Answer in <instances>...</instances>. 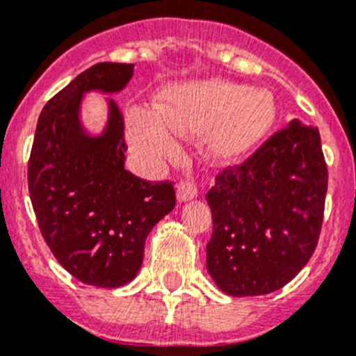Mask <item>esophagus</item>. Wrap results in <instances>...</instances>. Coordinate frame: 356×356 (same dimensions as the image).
<instances>
[{
  "label": "esophagus",
  "instance_id": "34e87169",
  "mask_svg": "<svg viewBox=\"0 0 356 356\" xmlns=\"http://www.w3.org/2000/svg\"><path fill=\"white\" fill-rule=\"evenodd\" d=\"M176 195H178V201L180 202L192 201V199L197 197V188H195V185L191 184V181H181V184L178 185Z\"/></svg>",
  "mask_w": 356,
  "mask_h": 356
}]
</instances>
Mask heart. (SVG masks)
I'll list each match as a JSON object with an SVG mask.
<instances>
[{
    "mask_svg": "<svg viewBox=\"0 0 356 356\" xmlns=\"http://www.w3.org/2000/svg\"><path fill=\"white\" fill-rule=\"evenodd\" d=\"M125 120L131 148L154 169L178 154V133L204 131L209 152L220 159L245 154L274 125L276 103L267 90L215 80L178 87L159 108L133 106Z\"/></svg>",
    "mask_w": 356,
    "mask_h": 356,
    "instance_id": "1",
    "label": "heart"
}]
</instances>
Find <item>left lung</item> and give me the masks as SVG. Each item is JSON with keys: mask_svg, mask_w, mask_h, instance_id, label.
Segmentation results:
<instances>
[{"mask_svg": "<svg viewBox=\"0 0 356 356\" xmlns=\"http://www.w3.org/2000/svg\"><path fill=\"white\" fill-rule=\"evenodd\" d=\"M320 133L292 120L206 194L213 236L206 269L232 297L276 292L309 262L327 195Z\"/></svg>", "mask_w": 356, "mask_h": 356, "instance_id": "1", "label": "left lung"}]
</instances>
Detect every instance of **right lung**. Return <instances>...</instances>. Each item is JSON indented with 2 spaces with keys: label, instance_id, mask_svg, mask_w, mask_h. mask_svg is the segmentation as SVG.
Here are the masks:
<instances>
[{
  "label": "right lung",
  "instance_id": "obj_1",
  "mask_svg": "<svg viewBox=\"0 0 356 356\" xmlns=\"http://www.w3.org/2000/svg\"><path fill=\"white\" fill-rule=\"evenodd\" d=\"M133 70L99 63L67 83L42 110L29 157V195L47 245L71 276L99 289L133 282L147 236L176 204L171 184L124 169V120L111 97H103L101 131L83 120L87 94L115 96Z\"/></svg>",
  "mask_w": 356,
  "mask_h": 356
}]
</instances>
